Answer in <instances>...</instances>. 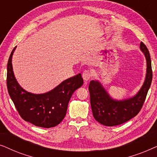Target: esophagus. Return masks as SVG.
Here are the masks:
<instances>
[{
	"label": "esophagus",
	"mask_w": 157,
	"mask_h": 157,
	"mask_svg": "<svg viewBox=\"0 0 157 157\" xmlns=\"http://www.w3.org/2000/svg\"><path fill=\"white\" fill-rule=\"evenodd\" d=\"M91 76H92V74L89 70H84L83 71L82 77H83V80H84L85 81H89V79L91 78Z\"/></svg>",
	"instance_id": "obj_1"
}]
</instances>
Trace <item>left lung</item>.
Instances as JSON below:
<instances>
[{
	"mask_svg": "<svg viewBox=\"0 0 157 157\" xmlns=\"http://www.w3.org/2000/svg\"><path fill=\"white\" fill-rule=\"evenodd\" d=\"M140 48L147 59V76L140 91L134 97L118 101L109 96L98 81H91L89 83L92 113L94 119L103 125L113 126L125 123L136 117L142 108L151 83L152 69L149 50L143 42H141Z\"/></svg>",
	"mask_w": 157,
	"mask_h": 157,
	"instance_id": "8db88e82",
	"label": "left lung"
}]
</instances>
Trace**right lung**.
<instances>
[{
  "label": "right lung",
  "mask_w": 157,
  "mask_h": 157,
  "mask_svg": "<svg viewBox=\"0 0 157 157\" xmlns=\"http://www.w3.org/2000/svg\"><path fill=\"white\" fill-rule=\"evenodd\" d=\"M15 48L8 61L6 79L8 94L15 107L25 121L39 127H54L65 117L73 93L83 85L81 75L66 79L48 93L31 94L20 86L14 76L11 61Z\"/></svg>",
  "instance_id": "right-lung-1"
}]
</instances>
